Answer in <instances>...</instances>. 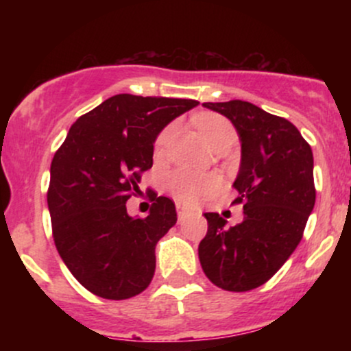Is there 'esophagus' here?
Returning a JSON list of instances; mask_svg holds the SVG:
<instances>
[{"label": "esophagus", "instance_id": "34e87169", "mask_svg": "<svg viewBox=\"0 0 351 351\" xmlns=\"http://www.w3.org/2000/svg\"><path fill=\"white\" fill-rule=\"evenodd\" d=\"M176 213H178V219L183 221L189 215V209L184 208L183 204H176Z\"/></svg>", "mask_w": 351, "mask_h": 351}]
</instances>
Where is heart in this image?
<instances>
[{
  "mask_svg": "<svg viewBox=\"0 0 351 351\" xmlns=\"http://www.w3.org/2000/svg\"><path fill=\"white\" fill-rule=\"evenodd\" d=\"M196 125H198L201 135L211 148L217 142H221L224 136L234 134V128L229 123V120L217 114H201L196 119ZM173 130H175V125H168L160 132V135L156 136V148H163L168 143ZM168 184H170L173 195L180 201L195 203L203 196L215 195L217 189L221 188L223 181L216 175H201V173L195 171L178 170L170 176Z\"/></svg>",
  "mask_w": 351,
  "mask_h": 351,
  "instance_id": "obj_1",
  "label": "heart"
}]
</instances>
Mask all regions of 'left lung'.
<instances>
[{
    "label": "left lung",
    "instance_id": "1",
    "mask_svg": "<svg viewBox=\"0 0 351 351\" xmlns=\"http://www.w3.org/2000/svg\"><path fill=\"white\" fill-rule=\"evenodd\" d=\"M228 117L241 140L234 186L244 219L228 228L217 213H204L208 232L199 263L213 284L245 292L267 282L291 257L315 204L313 155L293 123L244 100L204 102Z\"/></svg>",
    "mask_w": 351,
    "mask_h": 351
}]
</instances>
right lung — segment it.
<instances>
[{
	"mask_svg": "<svg viewBox=\"0 0 351 351\" xmlns=\"http://www.w3.org/2000/svg\"><path fill=\"white\" fill-rule=\"evenodd\" d=\"M198 100L119 94L79 117L51 163L47 206L64 264L88 292L138 295L155 274V245L175 226V203L153 195L150 215L127 199L153 165L156 135Z\"/></svg>",
	"mask_w": 351,
	"mask_h": 351,
	"instance_id": "1",
	"label": "right lung"
}]
</instances>
